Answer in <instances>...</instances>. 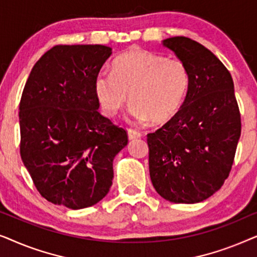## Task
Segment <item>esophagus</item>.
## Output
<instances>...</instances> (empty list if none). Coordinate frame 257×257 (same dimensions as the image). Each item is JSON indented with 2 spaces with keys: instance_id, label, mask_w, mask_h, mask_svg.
I'll return each mask as SVG.
<instances>
[{
  "instance_id": "obj_1",
  "label": "esophagus",
  "mask_w": 257,
  "mask_h": 257,
  "mask_svg": "<svg viewBox=\"0 0 257 257\" xmlns=\"http://www.w3.org/2000/svg\"><path fill=\"white\" fill-rule=\"evenodd\" d=\"M127 136H128V139L132 140V139L140 138V137H142V133H140L139 131H137V130L130 128L128 131H127Z\"/></svg>"
}]
</instances>
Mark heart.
Masks as SVG:
<instances>
[{"label": "heart", "instance_id": "obj_1", "mask_svg": "<svg viewBox=\"0 0 257 257\" xmlns=\"http://www.w3.org/2000/svg\"><path fill=\"white\" fill-rule=\"evenodd\" d=\"M189 86L185 63L159 54L133 48L112 64V73L94 78V92L101 110L114 117L130 94L128 112L133 120L161 124L173 118L184 104Z\"/></svg>", "mask_w": 257, "mask_h": 257}]
</instances>
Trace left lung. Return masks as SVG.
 <instances>
[{
  "instance_id": "1",
  "label": "left lung",
  "mask_w": 257,
  "mask_h": 257,
  "mask_svg": "<svg viewBox=\"0 0 257 257\" xmlns=\"http://www.w3.org/2000/svg\"><path fill=\"white\" fill-rule=\"evenodd\" d=\"M163 45L187 66L189 86L178 113L147 135L150 177L168 201L201 202L229 175L241 136L233 78L212 51L191 38H166Z\"/></svg>"
}]
</instances>
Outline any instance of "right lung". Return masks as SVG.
<instances>
[{
    "label": "right lung",
    "mask_w": 257,
    "mask_h": 257,
    "mask_svg": "<svg viewBox=\"0 0 257 257\" xmlns=\"http://www.w3.org/2000/svg\"><path fill=\"white\" fill-rule=\"evenodd\" d=\"M106 45H56L36 62L20 101L21 158L40 194L82 209L110 191L127 133L98 111L94 78Z\"/></svg>",
    "instance_id": "right-lung-1"
}]
</instances>
